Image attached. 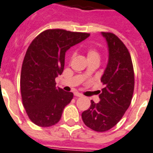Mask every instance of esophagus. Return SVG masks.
<instances>
[{"label": "esophagus", "mask_w": 153, "mask_h": 153, "mask_svg": "<svg viewBox=\"0 0 153 153\" xmlns=\"http://www.w3.org/2000/svg\"><path fill=\"white\" fill-rule=\"evenodd\" d=\"M74 95H75L76 97H82V94L80 93H78V92H75V93H74Z\"/></svg>", "instance_id": "esophagus-1"}]
</instances>
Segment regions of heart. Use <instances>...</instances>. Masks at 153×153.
Instances as JSON below:
<instances>
[{"instance_id": "heart-1", "label": "heart", "mask_w": 153, "mask_h": 153, "mask_svg": "<svg viewBox=\"0 0 153 153\" xmlns=\"http://www.w3.org/2000/svg\"><path fill=\"white\" fill-rule=\"evenodd\" d=\"M99 52L94 49H89L87 51V59H100Z\"/></svg>"}]
</instances>
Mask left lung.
Listing matches in <instances>:
<instances>
[{
    "instance_id": "obj_1",
    "label": "left lung",
    "mask_w": 153,
    "mask_h": 153,
    "mask_svg": "<svg viewBox=\"0 0 153 153\" xmlns=\"http://www.w3.org/2000/svg\"><path fill=\"white\" fill-rule=\"evenodd\" d=\"M101 34L108 49V61L101 77L104 88L100 102L91 100L90 108L81 114L85 125L97 132L107 131L119 122L130 107L134 87L132 60L126 45L113 33Z\"/></svg>"
}]
</instances>
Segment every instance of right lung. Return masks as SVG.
I'll use <instances>...</instances> for the list:
<instances>
[{
	"label": "right lung",
	"instance_id": "add662e5",
	"mask_svg": "<svg viewBox=\"0 0 153 153\" xmlns=\"http://www.w3.org/2000/svg\"><path fill=\"white\" fill-rule=\"evenodd\" d=\"M90 36L89 33L49 29L36 37L23 59L20 90L24 108L36 126L49 127L59 121L72 92L56 87L55 78L64 68L68 50Z\"/></svg>",
	"mask_w": 153,
	"mask_h": 153
}]
</instances>
